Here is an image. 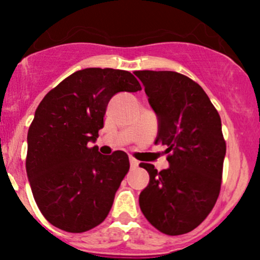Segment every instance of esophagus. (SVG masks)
Masks as SVG:
<instances>
[{
    "instance_id": "esophagus-1",
    "label": "esophagus",
    "mask_w": 260,
    "mask_h": 260,
    "mask_svg": "<svg viewBox=\"0 0 260 260\" xmlns=\"http://www.w3.org/2000/svg\"><path fill=\"white\" fill-rule=\"evenodd\" d=\"M129 164H131V167H137L138 166V161H137V159L133 158V157H131V158H129Z\"/></svg>"
}]
</instances>
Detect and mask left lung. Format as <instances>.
<instances>
[{"label":"left lung","instance_id":"obj_1","mask_svg":"<svg viewBox=\"0 0 260 260\" xmlns=\"http://www.w3.org/2000/svg\"><path fill=\"white\" fill-rule=\"evenodd\" d=\"M158 119L156 143L167 146L169 169L140 164L149 182L140 193L146 219L167 235L198 228L220 192L226 145L221 119L204 89L176 72H135Z\"/></svg>","mask_w":260,"mask_h":260}]
</instances>
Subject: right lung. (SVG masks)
<instances>
[{
  "label": "right lung",
  "mask_w": 260,
  "mask_h": 260,
  "mask_svg": "<svg viewBox=\"0 0 260 260\" xmlns=\"http://www.w3.org/2000/svg\"><path fill=\"white\" fill-rule=\"evenodd\" d=\"M141 89L129 72L86 68L44 96L28 128L26 172L38 208L50 224L84 233L104 221L129 159L123 151L104 156L89 143L103 128L112 96Z\"/></svg>",
  "instance_id": "add662e5"
}]
</instances>
